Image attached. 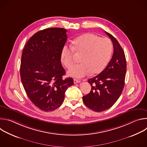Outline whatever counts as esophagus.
<instances>
[{
    "label": "esophagus",
    "instance_id": "esophagus-1",
    "mask_svg": "<svg viewBox=\"0 0 147 147\" xmlns=\"http://www.w3.org/2000/svg\"><path fill=\"white\" fill-rule=\"evenodd\" d=\"M81 81L79 80H77V79H74V84H77V83H79Z\"/></svg>",
    "mask_w": 147,
    "mask_h": 147
}]
</instances>
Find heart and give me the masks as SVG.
I'll use <instances>...</instances> for the list:
<instances>
[{
	"label": "heart",
	"instance_id": "heart-1",
	"mask_svg": "<svg viewBox=\"0 0 147 147\" xmlns=\"http://www.w3.org/2000/svg\"><path fill=\"white\" fill-rule=\"evenodd\" d=\"M112 48L109 39L91 33L84 34L76 38L71 47L63 48L61 60L66 67L69 69L74 64V53L82 54L81 63L68 71L70 77L81 78L90 73L96 74L102 72L109 61Z\"/></svg>",
	"mask_w": 147,
	"mask_h": 147
}]
</instances>
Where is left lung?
Masks as SVG:
<instances>
[{"mask_svg":"<svg viewBox=\"0 0 147 147\" xmlns=\"http://www.w3.org/2000/svg\"><path fill=\"white\" fill-rule=\"evenodd\" d=\"M112 41L113 54L107 65L100 73L90 78V92L82 96L84 103L90 109L103 112L111 108L120 97L124 86L126 73V60L124 52L117 39L105 31Z\"/></svg>","mask_w":147,"mask_h":147,"instance_id":"8db88e82","label":"left lung"}]
</instances>
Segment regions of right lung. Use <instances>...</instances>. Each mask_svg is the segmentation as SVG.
<instances>
[{
    "label": "right lung",
    "mask_w": 147,
    "mask_h": 147,
    "mask_svg": "<svg viewBox=\"0 0 147 147\" xmlns=\"http://www.w3.org/2000/svg\"><path fill=\"white\" fill-rule=\"evenodd\" d=\"M67 30L50 28L35 33L23 49L20 76L26 92L35 107L53 111L63 102L65 92L74 84L61 64V53L67 41Z\"/></svg>",
    "instance_id": "obj_1"
}]
</instances>
